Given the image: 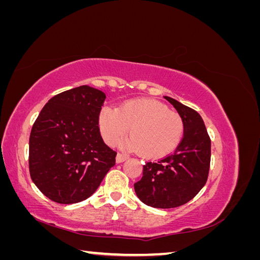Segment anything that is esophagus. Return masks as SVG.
<instances>
[{
  "label": "esophagus",
  "instance_id": "obj_1",
  "mask_svg": "<svg viewBox=\"0 0 260 260\" xmlns=\"http://www.w3.org/2000/svg\"><path fill=\"white\" fill-rule=\"evenodd\" d=\"M125 159H128V156L125 155V154H123V153H118V154H117V157H116L117 162H122V161H124Z\"/></svg>",
  "mask_w": 260,
  "mask_h": 260
}]
</instances>
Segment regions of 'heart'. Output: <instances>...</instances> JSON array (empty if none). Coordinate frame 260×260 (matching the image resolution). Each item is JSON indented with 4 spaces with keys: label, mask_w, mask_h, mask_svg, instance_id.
I'll return each mask as SVG.
<instances>
[{
    "label": "heart",
    "mask_w": 260,
    "mask_h": 260,
    "mask_svg": "<svg viewBox=\"0 0 260 260\" xmlns=\"http://www.w3.org/2000/svg\"><path fill=\"white\" fill-rule=\"evenodd\" d=\"M100 128L111 145L119 142L130 128L129 146L147 158H158L178 146L184 122L159 102L137 99L124 102L118 109L104 107L100 113Z\"/></svg>",
    "instance_id": "1"
}]
</instances>
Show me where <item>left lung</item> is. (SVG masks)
<instances>
[{
  "mask_svg": "<svg viewBox=\"0 0 260 260\" xmlns=\"http://www.w3.org/2000/svg\"><path fill=\"white\" fill-rule=\"evenodd\" d=\"M184 122L183 138L176 151L157 161H147L143 177L135 183L138 198L155 208L184 205L205 185L210 167L211 142L201 115L180 102L164 96Z\"/></svg>",
  "mask_w": 260,
  "mask_h": 260,
  "instance_id": "obj_1",
  "label": "left lung"
}]
</instances>
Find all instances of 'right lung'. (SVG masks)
<instances>
[{
	"label": "right lung",
	"mask_w": 260,
	"mask_h": 260,
	"mask_svg": "<svg viewBox=\"0 0 260 260\" xmlns=\"http://www.w3.org/2000/svg\"><path fill=\"white\" fill-rule=\"evenodd\" d=\"M106 95L81 85L53 96L31 129L29 172L46 198L59 204L84 201L116 164L102 139L99 119Z\"/></svg>",
	"instance_id": "add662e5"
}]
</instances>
